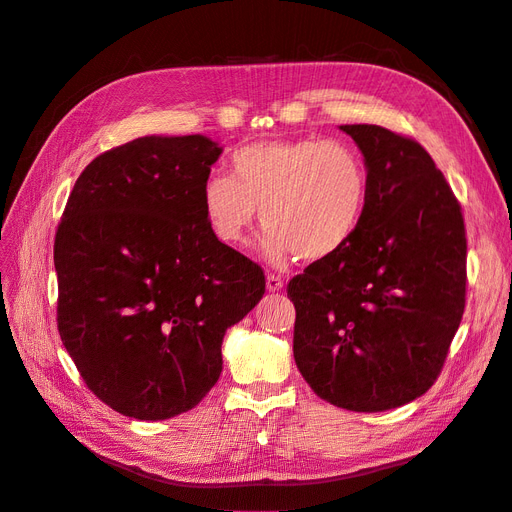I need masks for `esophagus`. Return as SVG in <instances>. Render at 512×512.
<instances>
[{
	"label": "esophagus",
	"instance_id": "obj_1",
	"mask_svg": "<svg viewBox=\"0 0 512 512\" xmlns=\"http://www.w3.org/2000/svg\"><path fill=\"white\" fill-rule=\"evenodd\" d=\"M284 288V280L280 275H275V273H269L267 275V290L269 292H277V290H282Z\"/></svg>",
	"mask_w": 512,
	"mask_h": 512
}]
</instances>
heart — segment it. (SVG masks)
Masks as SVG:
<instances>
[{"label": "heart", "mask_w": 512, "mask_h": 512, "mask_svg": "<svg viewBox=\"0 0 512 512\" xmlns=\"http://www.w3.org/2000/svg\"><path fill=\"white\" fill-rule=\"evenodd\" d=\"M230 175L200 190L205 220L222 243L243 245L260 211L267 256L275 262L333 258L361 228L369 173L356 147L324 138L267 141L237 149Z\"/></svg>", "instance_id": "heart-1"}]
</instances>
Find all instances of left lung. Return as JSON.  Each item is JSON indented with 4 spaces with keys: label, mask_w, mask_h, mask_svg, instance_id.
<instances>
[{
    "label": "left lung",
    "mask_w": 512,
    "mask_h": 512,
    "mask_svg": "<svg viewBox=\"0 0 512 512\" xmlns=\"http://www.w3.org/2000/svg\"><path fill=\"white\" fill-rule=\"evenodd\" d=\"M342 130L367 164V209L342 252L288 282L292 350L320 399L382 412L440 376L466 309V224L421 143L371 123Z\"/></svg>",
    "instance_id": "obj_1"
}]
</instances>
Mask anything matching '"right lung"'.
<instances>
[{"label": "right lung", "mask_w": 512, "mask_h": 512, "mask_svg": "<svg viewBox=\"0 0 512 512\" xmlns=\"http://www.w3.org/2000/svg\"><path fill=\"white\" fill-rule=\"evenodd\" d=\"M222 149L143 136L76 179L55 232L57 329L87 389L138 421L200 404L222 339L265 294L254 260L213 235L200 190Z\"/></svg>", "instance_id": "obj_1"}]
</instances>
